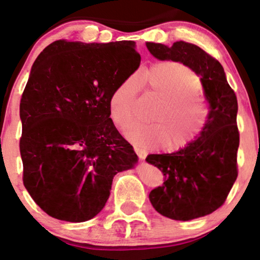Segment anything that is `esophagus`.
Masks as SVG:
<instances>
[{
  "mask_svg": "<svg viewBox=\"0 0 260 260\" xmlns=\"http://www.w3.org/2000/svg\"><path fill=\"white\" fill-rule=\"evenodd\" d=\"M134 150H136V153L138 154V157H139L141 160H144L145 157H146V152L143 151V150H140V148H138V147L134 148Z\"/></svg>",
  "mask_w": 260,
  "mask_h": 260,
  "instance_id": "34e87169",
  "label": "esophagus"
}]
</instances>
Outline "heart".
<instances>
[{
  "instance_id": "b5f03b06",
  "label": "heart",
  "mask_w": 260,
  "mask_h": 260,
  "mask_svg": "<svg viewBox=\"0 0 260 260\" xmlns=\"http://www.w3.org/2000/svg\"><path fill=\"white\" fill-rule=\"evenodd\" d=\"M139 82L161 105L153 115L155 123L134 124L126 131L124 137L134 146L140 150L168 146L169 150L178 151L202 136L210 119V107L199 92L201 79L195 71L177 61H161L143 72ZM137 88V82L128 78L110 95L109 114L120 129L133 121Z\"/></svg>"
}]
</instances>
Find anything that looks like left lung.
<instances>
[{
	"label": "left lung",
	"mask_w": 260,
	"mask_h": 260,
	"mask_svg": "<svg viewBox=\"0 0 260 260\" xmlns=\"http://www.w3.org/2000/svg\"><path fill=\"white\" fill-rule=\"evenodd\" d=\"M160 60L183 63L201 77L210 107V119L195 143L175 153L150 154L165 182L150 192L153 208L172 220L188 221L208 215L226 201L238 177V101L222 65L193 44L176 41L171 47L147 43Z\"/></svg>",
	"instance_id": "1"
}]
</instances>
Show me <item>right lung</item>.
<instances>
[{
    "label": "right lung",
    "mask_w": 260,
    "mask_h": 260,
    "mask_svg": "<svg viewBox=\"0 0 260 260\" xmlns=\"http://www.w3.org/2000/svg\"><path fill=\"white\" fill-rule=\"evenodd\" d=\"M140 65L131 40H57L34 61L20 101L23 185L48 215L83 222L105 207L117 172L138 164L109 98Z\"/></svg>",
    "instance_id": "obj_1"
}]
</instances>
